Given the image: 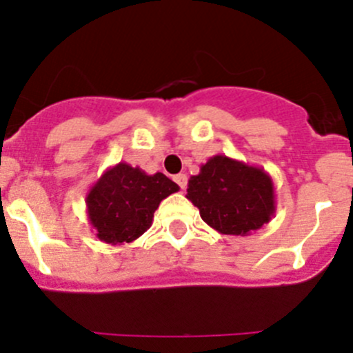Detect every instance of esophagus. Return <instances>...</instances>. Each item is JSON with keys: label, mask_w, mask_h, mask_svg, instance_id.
I'll list each match as a JSON object with an SVG mask.
<instances>
[{"label": "esophagus", "mask_w": 353, "mask_h": 353, "mask_svg": "<svg viewBox=\"0 0 353 353\" xmlns=\"http://www.w3.org/2000/svg\"><path fill=\"white\" fill-rule=\"evenodd\" d=\"M175 181L178 183V187L181 188V190H185V188H187V176L181 175V173H180V175L175 176Z\"/></svg>", "instance_id": "esophagus-1"}]
</instances>
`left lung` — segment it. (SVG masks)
I'll use <instances>...</instances> for the list:
<instances>
[{"label":"left lung","mask_w":353,"mask_h":353,"mask_svg":"<svg viewBox=\"0 0 353 353\" xmlns=\"http://www.w3.org/2000/svg\"><path fill=\"white\" fill-rule=\"evenodd\" d=\"M185 197L201 218L223 235H250L276 211L273 178L259 166L228 156H212L188 180Z\"/></svg>","instance_id":"8db88e82"}]
</instances>
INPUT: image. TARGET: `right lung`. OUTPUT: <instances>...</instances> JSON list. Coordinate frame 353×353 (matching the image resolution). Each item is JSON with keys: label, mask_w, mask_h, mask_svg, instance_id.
Instances as JSON below:
<instances>
[{"label": "right lung", "mask_w": 353, "mask_h": 353, "mask_svg": "<svg viewBox=\"0 0 353 353\" xmlns=\"http://www.w3.org/2000/svg\"><path fill=\"white\" fill-rule=\"evenodd\" d=\"M180 187L163 173L148 175L127 163L108 168L85 197L87 216L96 236L111 245H123L144 235L163 199Z\"/></svg>", "instance_id": "obj_1"}]
</instances>
